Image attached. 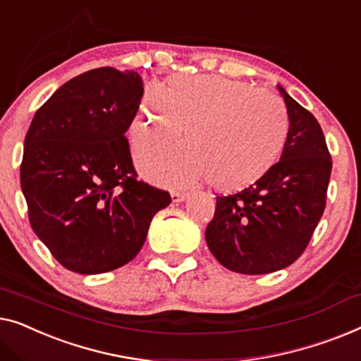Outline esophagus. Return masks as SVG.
<instances>
[{"label": "esophagus", "mask_w": 361, "mask_h": 361, "mask_svg": "<svg viewBox=\"0 0 361 361\" xmlns=\"http://www.w3.org/2000/svg\"><path fill=\"white\" fill-rule=\"evenodd\" d=\"M186 192L185 191H171V201L173 202H181L186 200Z\"/></svg>", "instance_id": "34e87169"}]
</instances>
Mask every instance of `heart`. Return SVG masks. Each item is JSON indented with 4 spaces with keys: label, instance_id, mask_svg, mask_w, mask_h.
<instances>
[{
    "label": "heart",
    "instance_id": "heart-1",
    "mask_svg": "<svg viewBox=\"0 0 361 361\" xmlns=\"http://www.w3.org/2000/svg\"><path fill=\"white\" fill-rule=\"evenodd\" d=\"M137 154L147 178L169 186L207 180L219 191H238L263 178L283 155L289 116L276 96L245 81L216 75H175L169 86L150 83L132 119Z\"/></svg>",
    "mask_w": 361,
    "mask_h": 361
}]
</instances>
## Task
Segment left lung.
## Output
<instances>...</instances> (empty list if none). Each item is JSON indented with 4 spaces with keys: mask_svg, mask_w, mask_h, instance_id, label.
<instances>
[{
    "mask_svg": "<svg viewBox=\"0 0 361 361\" xmlns=\"http://www.w3.org/2000/svg\"><path fill=\"white\" fill-rule=\"evenodd\" d=\"M278 90L289 137L278 164L245 190L216 197L206 243L222 267L243 275L283 270L306 250L326 209L332 159L317 119Z\"/></svg>",
    "mask_w": 361,
    "mask_h": 361,
    "instance_id": "left-lung-1",
    "label": "left lung"
}]
</instances>
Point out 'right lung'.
<instances>
[{
  "mask_svg": "<svg viewBox=\"0 0 361 361\" xmlns=\"http://www.w3.org/2000/svg\"><path fill=\"white\" fill-rule=\"evenodd\" d=\"M139 73L101 67L60 86L24 140L29 222L55 260L80 275L126 265L140 252L170 192L137 180L126 130L139 109Z\"/></svg>",
  "mask_w": 361,
  "mask_h": 361,
  "instance_id": "right-lung-1",
  "label": "right lung"
}]
</instances>
